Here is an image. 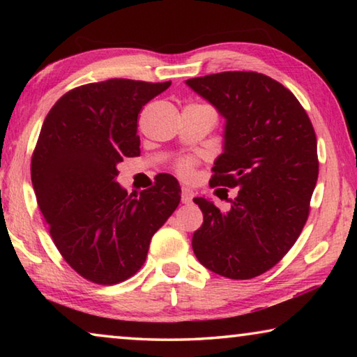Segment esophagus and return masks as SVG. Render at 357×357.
Masks as SVG:
<instances>
[{
    "mask_svg": "<svg viewBox=\"0 0 357 357\" xmlns=\"http://www.w3.org/2000/svg\"><path fill=\"white\" fill-rule=\"evenodd\" d=\"M193 198V190L189 189V187H183L181 189V200H183L184 204H189Z\"/></svg>",
    "mask_w": 357,
    "mask_h": 357,
    "instance_id": "34e87169",
    "label": "esophagus"
}]
</instances>
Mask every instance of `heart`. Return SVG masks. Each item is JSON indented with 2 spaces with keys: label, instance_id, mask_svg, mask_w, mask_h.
Wrapping results in <instances>:
<instances>
[{
  "label": "heart",
  "instance_id": "heart-1",
  "mask_svg": "<svg viewBox=\"0 0 357 357\" xmlns=\"http://www.w3.org/2000/svg\"><path fill=\"white\" fill-rule=\"evenodd\" d=\"M193 167H195V160L193 159H181L176 162V170L181 176H189Z\"/></svg>",
  "mask_w": 357,
  "mask_h": 357
}]
</instances>
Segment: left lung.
<instances>
[{"mask_svg": "<svg viewBox=\"0 0 357 357\" xmlns=\"http://www.w3.org/2000/svg\"><path fill=\"white\" fill-rule=\"evenodd\" d=\"M185 83L227 119L209 185L238 192L228 213L193 198L203 213L193 253L215 274L253 279L287 255L309 219L319 167L315 130L294 94L264 74L219 72Z\"/></svg>", "mask_w": 357, "mask_h": 357, "instance_id": "8db88e82", "label": "left lung"}]
</instances>
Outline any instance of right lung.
I'll return each mask as SVG.
<instances>
[{"label": "right lung", "mask_w": 357, "mask_h": 357, "mask_svg": "<svg viewBox=\"0 0 357 357\" xmlns=\"http://www.w3.org/2000/svg\"><path fill=\"white\" fill-rule=\"evenodd\" d=\"M172 82L129 78L77 86L45 116L31 157V181L58 252L77 274L114 285L137 274L153 234L181 200L172 174L140 195L116 183L118 164L140 155L143 105Z\"/></svg>", "instance_id": "right-lung-1"}]
</instances>
